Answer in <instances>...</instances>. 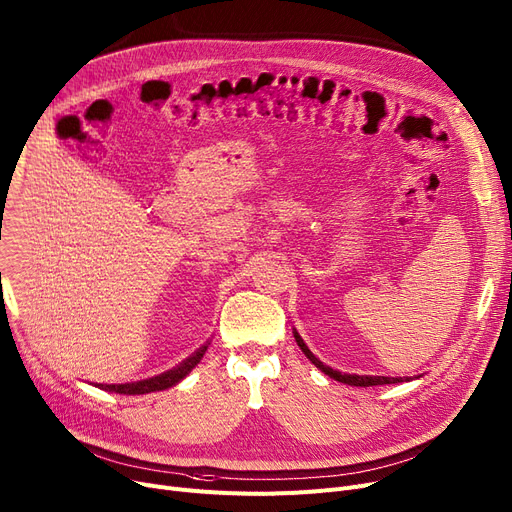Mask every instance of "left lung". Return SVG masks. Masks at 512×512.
Returning a JSON list of instances; mask_svg holds the SVG:
<instances>
[{
  "label": "left lung",
  "mask_w": 512,
  "mask_h": 512,
  "mask_svg": "<svg viewBox=\"0 0 512 512\" xmlns=\"http://www.w3.org/2000/svg\"><path fill=\"white\" fill-rule=\"evenodd\" d=\"M293 337H295V341H297V345H299V349L304 351V355L310 359V362L318 368V370H322L326 376H330V378H335V380H339V382H343V384H351V386H378V384H397V382H403L401 378H388V376H357V374H343V372H339V370H333V368H328V366H324L320 359L310 351V347L304 343V339L299 337V333L297 330L293 328Z\"/></svg>",
  "instance_id": "8db88e82"
}]
</instances>
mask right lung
Here are the masks:
<instances>
[{
	"label": "right lung",
	"instance_id": "obj_1",
	"mask_svg": "<svg viewBox=\"0 0 512 512\" xmlns=\"http://www.w3.org/2000/svg\"><path fill=\"white\" fill-rule=\"evenodd\" d=\"M208 345L200 347L196 353H192L188 359H184L182 364L175 366L169 372H163L155 378H146L140 382H130V384H97L103 390H109V393H119V395H148V393H157V390H165L175 386L177 382H182L202 359V355L206 353Z\"/></svg>",
	"mask_w": 512,
	"mask_h": 512
}]
</instances>
